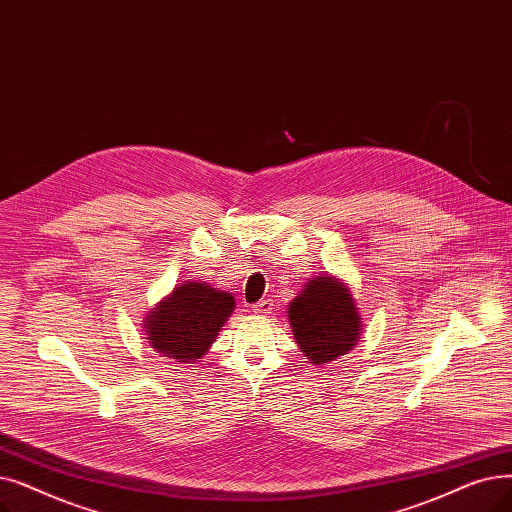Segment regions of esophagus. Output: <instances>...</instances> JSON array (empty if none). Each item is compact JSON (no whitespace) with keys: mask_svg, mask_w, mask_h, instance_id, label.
Masks as SVG:
<instances>
[{"mask_svg":"<svg viewBox=\"0 0 512 512\" xmlns=\"http://www.w3.org/2000/svg\"><path fill=\"white\" fill-rule=\"evenodd\" d=\"M255 314H259V316L272 314V301H270V299H261V301L255 305Z\"/></svg>","mask_w":512,"mask_h":512,"instance_id":"esophagus-1","label":"esophagus"}]
</instances>
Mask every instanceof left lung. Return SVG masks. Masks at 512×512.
I'll return each mask as SVG.
<instances>
[{
  "mask_svg": "<svg viewBox=\"0 0 512 512\" xmlns=\"http://www.w3.org/2000/svg\"><path fill=\"white\" fill-rule=\"evenodd\" d=\"M293 339L305 360L324 366L349 353L362 335V314L345 280L322 274L309 278L286 309Z\"/></svg>",
  "mask_w": 512,
  "mask_h": 512,
  "instance_id": "8db88e82",
  "label": "left lung"
}]
</instances>
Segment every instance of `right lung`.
Listing matches in <instances>:
<instances>
[{"instance_id": "obj_1", "label": "right lung", "mask_w": 512, "mask_h": 512, "mask_svg": "<svg viewBox=\"0 0 512 512\" xmlns=\"http://www.w3.org/2000/svg\"><path fill=\"white\" fill-rule=\"evenodd\" d=\"M236 301L207 282L190 280L163 297L144 318L148 345L180 364L201 362L228 322Z\"/></svg>"}]
</instances>
